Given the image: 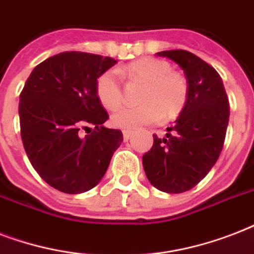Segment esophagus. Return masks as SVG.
I'll list each match as a JSON object with an SVG mask.
<instances>
[{"mask_svg":"<svg viewBox=\"0 0 254 254\" xmlns=\"http://www.w3.org/2000/svg\"><path fill=\"white\" fill-rule=\"evenodd\" d=\"M123 135H124V139H125V141H127V139L130 138L131 131L130 130H123Z\"/></svg>","mask_w":254,"mask_h":254,"instance_id":"34e87169","label":"esophagus"}]
</instances>
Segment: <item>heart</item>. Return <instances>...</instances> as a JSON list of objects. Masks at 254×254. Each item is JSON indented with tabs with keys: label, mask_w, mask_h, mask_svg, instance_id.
Instances as JSON below:
<instances>
[{
	"label": "heart",
	"mask_w": 254,
	"mask_h": 254,
	"mask_svg": "<svg viewBox=\"0 0 254 254\" xmlns=\"http://www.w3.org/2000/svg\"><path fill=\"white\" fill-rule=\"evenodd\" d=\"M130 81L143 83L139 105L123 107L112 115L113 127L137 129L162 120H174L185 109L189 99V81L173 71L169 62L153 57L139 58L120 69ZM96 95L108 109H115L123 101V85L119 73L108 69L97 77Z\"/></svg>",
	"instance_id": "obj_1"
}]
</instances>
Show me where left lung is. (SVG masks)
Returning a JSON list of instances; mask_svg holds the SVG:
<instances>
[{
  "label": "left lung",
  "mask_w": 254,
  "mask_h": 254,
  "mask_svg": "<svg viewBox=\"0 0 254 254\" xmlns=\"http://www.w3.org/2000/svg\"><path fill=\"white\" fill-rule=\"evenodd\" d=\"M179 64L189 81V99L165 138L142 157L147 179L167 193L189 191L216 163L229 121V101L220 75L212 65L186 50L161 51Z\"/></svg>",
  "instance_id": "8db88e82"
}]
</instances>
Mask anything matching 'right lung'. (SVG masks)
I'll return each mask as SVG.
<instances>
[{"label":"right lung","instance_id":"1","mask_svg":"<svg viewBox=\"0 0 254 254\" xmlns=\"http://www.w3.org/2000/svg\"><path fill=\"white\" fill-rule=\"evenodd\" d=\"M117 61L81 51L46 59L30 73L19 95V124L29 161L51 187L65 193L93 189L123 142L96 95L97 77ZM93 126L91 135L81 128Z\"/></svg>","mask_w":254,"mask_h":254}]
</instances>
